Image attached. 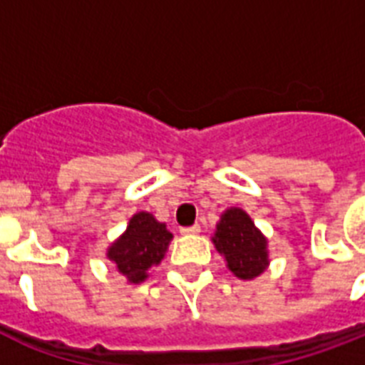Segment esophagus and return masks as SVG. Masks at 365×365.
<instances>
[{"label":"esophagus","instance_id":"1","mask_svg":"<svg viewBox=\"0 0 365 365\" xmlns=\"http://www.w3.org/2000/svg\"><path fill=\"white\" fill-rule=\"evenodd\" d=\"M180 233H182V235H197V233H200V225H197V223H195V225H189V227H182V229H180Z\"/></svg>","mask_w":365,"mask_h":365}]
</instances>
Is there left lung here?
Wrapping results in <instances>:
<instances>
[{
  "label": "left lung",
  "instance_id": "8db88e82",
  "mask_svg": "<svg viewBox=\"0 0 365 365\" xmlns=\"http://www.w3.org/2000/svg\"><path fill=\"white\" fill-rule=\"evenodd\" d=\"M214 244L220 254L225 255L227 267L239 278H255L265 271L267 240L255 229L246 212L231 208L217 223Z\"/></svg>",
  "mask_w": 365,
  "mask_h": 365
}]
</instances>
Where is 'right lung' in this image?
<instances>
[{"label":"right lung","instance_id":"1","mask_svg":"<svg viewBox=\"0 0 365 365\" xmlns=\"http://www.w3.org/2000/svg\"><path fill=\"white\" fill-rule=\"evenodd\" d=\"M170 240L172 233L166 231L165 223H159L148 212H140L132 217L121 239L111 244L108 257L119 272L138 284L145 280L149 267L160 263Z\"/></svg>","mask_w":365,"mask_h":365}]
</instances>
